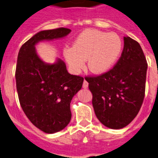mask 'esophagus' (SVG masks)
Segmentation results:
<instances>
[{"label":"esophagus","instance_id":"obj_1","mask_svg":"<svg viewBox=\"0 0 158 158\" xmlns=\"http://www.w3.org/2000/svg\"><path fill=\"white\" fill-rule=\"evenodd\" d=\"M88 86H89V83L87 82V81H84L83 82V85H82V87H83V89H87Z\"/></svg>","mask_w":158,"mask_h":158}]
</instances>
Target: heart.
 I'll return each mask as SVG.
<instances>
[{
	"label": "heart",
	"mask_w": 158,
	"mask_h": 158,
	"mask_svg": "<svg viewBox=\"0 0 158 158\" xmlns=\"http://www.w3.org/2000/svg\"><path fill=\"white\" fill-rule=\"evenodd\" d=\"M122 49V40L117 34L89 29L77 36L73 47L65 49L64 56L75 73L83 69L87 59L89 70L103 73L115 64Z\"/></svg>",
	"instance_id": "1"
}]
</instances>
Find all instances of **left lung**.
Instances as JSON below:
<instances>
[{
	"instance_id": "left-lung-1",
	"label": "left lung",
	"mask_w": 158,
	"mask_h": 158,
	"mask_svg": "<svg viewBox=\"0 0 158 158\" xmlns=\"http://www.w3.org/2000/svg\"><path fill=\"white\" fill-rule=\"evenodd\" d=\"M122 54L114 67L99 76L85 77L95 114L111 129L125 127L138 115L146 90L147 62L139 43L124 37Z\"/></svg>"
}]
</instances>
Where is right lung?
Here are the masks:
<instances>
[{"mask_svg":"<svg viewBox=\"0 0 158 158\" xmlns=\"http://www.w3.org/2000/svg\"><path fill=\"white\" fill-rule=\"evenodd\" d=\"M65 27L38 32L20 47L16 69V90L23 112L33 125L47 134L63 130L71 119L70 102L82 87L84 78L69 74L65 62H43L35 44L66 36Z\"/></svg>","mask_w":158,"mask_h":158,"instance_id":"1","label":"right lung"}]
</instances>
